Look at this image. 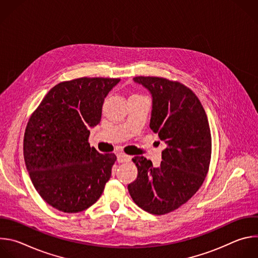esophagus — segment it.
Here are the masks:
<instances>
[{"label": "esophagus", "instance_id": "1", "mask_svg": "<svg viewBox=\"0 0 258 258\" xmlns=\"http://www.w3.org/2000/svg\"><path fill=\"white\" fill-rule=\"evenodd\" d=\"M132 157L130 155H126L124 153H118L117 154V161L118 162H127L131 161Z\"/></svg>", "mask_w": 258, "mask_h": 258}]
</instances>
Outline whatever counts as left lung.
I'll return each mask as SVG.
<instances>
[{"instance_id":"8db88e82","label":"left lung","mask_w":258,"mask_h":258,"mask_svg":"<svg viewBox=\"0 0 258 258\" xmlns=\"http://www.w3.org/2000/svg\"><path fill=\"white\" fill-rule=\"evenodd\" d=\"M153 98L150 128L164 141L162 161L135 156L138 176L127 186L143 210L162 215L191 199L207 175L211 159V134L205 110L194 92L176 81L136 77Z\"/></svg>"}]
</instances>
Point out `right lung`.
Wrapping results in <instances>:
<instances>
[{
	"instance_id": "1",
	"label": "right lung",
	"mask_w": 258,
	"mask_h": 258,
	"mask_svg": "<svg viewBox=\"0 0 258 258\" xmlns=\"http://www.w3.org/2000/svg\"><path fill=\"white\" fill-rule=\"evenodd\" d=\"M120 79L80 78L53 87L30 115L23 155L32 185L52 207L86 210L102 195L116 161L90 146L104 99Z\"/></svg>"
}]
</instances>
